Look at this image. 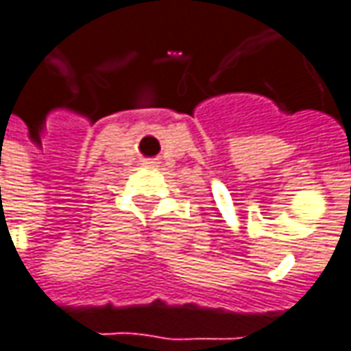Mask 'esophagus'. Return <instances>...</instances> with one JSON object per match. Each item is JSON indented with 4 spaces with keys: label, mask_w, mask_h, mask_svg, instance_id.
<instances>
[{
    "label": "esophagus",
    "mask_w": 351,
    "mask_h": 351,
    "mask_svg": "<svg viewBox=\"0 0 351 351\" xmlns=\"http://www.w3.org/2000/svg\"><path fill=\"white\" fill-rule=\"evenodd\" d=\"M147 165H156V162H147Z\"/></svg>",
    "instance_id": "esophagus-1"
}]
</instances>
